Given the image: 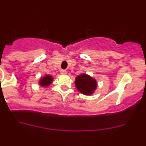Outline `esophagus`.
I'll return each instance as SVG.
<instances>
[{"instance_id": "esophagus-1", "label": "esophagus", "mask_w": 146, "mask_h": 146, "mask_svg": "<svg viewBox=\"0 0 146 146\" xmlns=\"http://www.w3.org/2000/svg\"><path fill=\"white\" fill-rule=\"evenodd\" d=\"M60 73H61V74H63V75L67 74V70L62 69V70H60Z\"/></svg>"}]
</instances>
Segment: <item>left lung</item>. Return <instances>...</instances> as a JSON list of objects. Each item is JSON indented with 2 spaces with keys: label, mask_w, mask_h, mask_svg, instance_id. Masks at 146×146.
Returning a JSON list of instances; mask_svg holds the SVG:
<instances>
[{
  "label": "left lung",
  "mask_w": 146,
  "mask_h": 146,
  "mask_svg": "<svg viewBox=\"0 0 146 146\" xmlns=\"http://www.w3.org/2000/svg\"><path fill=\"white\" fill-rule=\"evenodd\" d=\"M75 84L78 90L85 95H91L97 87L96 80L86 74L76 77Z\"/></svg>",
  "instance_id": "8db88e82"
}]
</instances>
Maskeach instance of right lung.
Wrapping results in <instances>:
<instances>
[{
	"label": "right lung",
	"mask_w": 146,
	"mask_h": 146,
	"mask_svg": "<svg viewBox=\"0 0 146 146\" xmlns=\"http://www.w3.org/2000/svg\"><path fill=\"white\" fill-rule=\"evenodd\" d=\"M53 81V78L50 76H46L45 77L42 78L40 80V84L42 86H48Z\"/></svg>",
	"instance_id": "add662e5"
}]
</instances>
